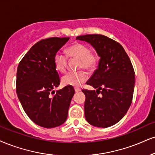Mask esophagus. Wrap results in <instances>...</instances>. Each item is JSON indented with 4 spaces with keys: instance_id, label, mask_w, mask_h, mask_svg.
<instances>
[{
    "instance_id": "obj_1",
    "label": "esophagus",
    "mask_w": 155,
    "mask_h": 155,
    "mask_svg": "<svg viewBox=\"0 0 155 155\" xmlns=\"http://www.w3.org/2000/svg\"><path fill=\"white\" fill-rule=\"evenodd\" d=\"M74 90H75L76 92H80V91H81V89L77 88V87H75V88H74Z\"/></svg>"
}]
</instances>
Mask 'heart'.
<instances>
[{"mask_svg":"<svg viewBox=\"0 0 155 155\" xmlns=\"http://www.w3.org/2000/svg\"><path fill=\"white\" fill-rule=\"evenodd\" d=\"M66 55L57 52L53 56V63L58 71L63 73L66 71L68 65V57L70 58L78 59V68L92 70L97 63V57L91 53L88 46L82 43H75L66 49ZM88 79V75L84 71H70L62 77L63 85L79 87L85 82Z\"/></svg>","mask_w":155,"mask_h":155,"instance_id":"1","label":"heart"}]
</instances>
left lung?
Instances as JSON below:
<instances>
[{
  "mask_svg": "<svg viewBox=\"0 0 155 155\" xmlns=\"http://www.w3.org/2000/svg\"><path fill=\"white\" fill-rule=\"evenodd\" d=\"M76 40L91 44L100 57L98 68L87 82L97 90L82 89L85 118L94 126L110 127L124 118L131 104L135 84L132 63L121 45L109 37L94 34Z\"/></svg>",
  "mask_w": 155,
  "mask_h": 155,
  "instance_id": "left-lung-1",
  "label": "left lung"
}]
</instances>
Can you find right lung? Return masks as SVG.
I'll list each match as a JSON object with an SVG mask.
<instances>
[{
  "label": "right lung",
  "instance_id": "1",
  "mask_svg": "<svg viewBox=\"0 0 155 155\" xmlns=\"http://www.w3.org/2000/svg\"><path fill=\"white\" fill-rule=\"evenodd\" d=\"M69 37L44 39L30 48L18 66L16 94L24 110L35 124L44 128H55L66 120L74 96L72 86H66L56 93L60 84L53 56Z\"/></svg>",
  "mask_w": 155,
  "mask_h": 155
}]
</instances>
